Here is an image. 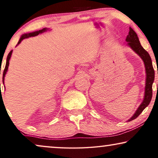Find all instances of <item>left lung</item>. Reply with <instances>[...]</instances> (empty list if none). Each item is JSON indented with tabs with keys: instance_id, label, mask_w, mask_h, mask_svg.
<instances>
[{
	"instance_id": "left-lung-1",
	"label": "left lung",
	"mask_w": 158,
	"mask_h": 158,
	"mask_svg": "<svg viewBox=\"0 0 158 158\" xmlns=\"http://www.w3.org/2000/svg\"><path fill=\"white\" fill-rule=\"evenodd\" d=\"M126 42H127V46L130 47L142 60L144 64V68H145L146 73V81L145 86H144L143 101H142L141 104L139 106L138 109L136 110L135 113L133 114V116L127 121V122H129V121L135 119L136 118H137L138 116L142 113V111L150 103L152 96V83L155 79V70L153 69L152 60H151L150 55L142 47L137 34L131 27H129V34L126 38Z\"/></svg>"
}]
</instances>
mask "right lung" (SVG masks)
Instances as JSON below:
<instances>
[{
	"mask_svg": "<svg viewBox=\"0 0 158 158\" xmlns=\"http://www.w3.org/2000/svg\"><path fill=\"white\" fill-rule=\"evenodd\" d=\"M47 30H49L48 28H44V29H42V30H39V31H33V32H31V33H27V34H23V35H21V36L19 39V41L18 42V44L17 45L20 44L21 42V41L23 40H24V39H27V38H29V37H31V36H37L39 35L40 34H42V33H44V32L47 31ZM16 45V46H17ZM12 52L13 50H11L8 54V56H7V59H6V67H5V69H4V71H3V83L4 84V79H5V75L6 74V73H7L8 71V66H9V60L10 59V57H11V55H12Z\"/></svg>",
	"mask_w": 158,
	"mask_h": 158,
	"instance_id": "add662e5",
	"label": "right lung"
}]
</instances>
